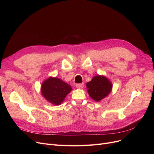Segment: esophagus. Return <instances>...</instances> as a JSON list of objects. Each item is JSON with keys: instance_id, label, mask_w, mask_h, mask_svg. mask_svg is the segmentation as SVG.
<instances>
[{"instance_id": "esophagus-1", "label": "esophagus", "mask_w": 154, "mask_h": 154, "mask_svg": "<svg viewBox=\"0 0 154 154\" xmlns=\"http://www.w3.org/2000/svg\"><path fill=\"white\" fill-rule=\"evenodd\" d=\"M84 86V84H78L76 85V87L78 88H83Z\"/></svg>"}]
</instances>
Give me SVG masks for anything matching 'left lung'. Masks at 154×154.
Returning <instances> with one entry per match:
<instances>
[{"mask_svg": "<svg viewBox=\"0 0 154 154\" xmlns=\"http://www.w3.org/2000/svg\"><path fill=\"white\" fill-rule=\"evenodd\" d=\"M87 92L91 97L96 102H99L110 93L112 84L106 76L97 75L91 81L86 84Z\"/></svg>", "mask_w": 154, "mask_h": 154, "instance_id": "obj_1", "label": "left lung"}]
</instances>
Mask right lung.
<instances>
[{"label":"right lung","mask_w":154,"mask_h":154,"mask_svg":"<svg viewBox=\"0 0 154 154\" xmlns=\"http://www.w3.org/2000/svg\"><path fill=\"white\" fill-rule=\"evenodd\" d=\"M72 91V87L59 78L50 77L42 83L40 91L47 101L55 106H59L68 94Z\"/></svg>","instance_id":"1"}]
</instances>
